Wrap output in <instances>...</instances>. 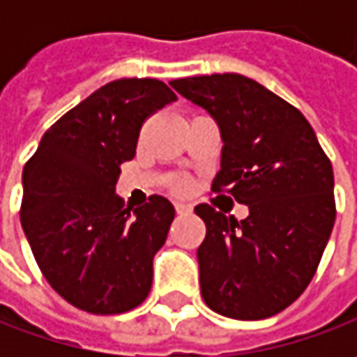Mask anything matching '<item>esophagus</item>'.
<instances>
[{"label": "esophagus", "instance_id": "1", "mask_svg": "<svg viewBox=\"0 0 357 357\" xmlns=\"http://www.w3.org/2000/svg\"><path fill=\"white\" fill-rule=\"evenodd\" d=\"M174 208H176V213L178 214L192 213V206H190V204H186V202H176V204H174Z\"/></svg>", "mask_w": 357, "mask_h": 357}]
</instances>
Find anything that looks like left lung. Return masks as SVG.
<instances>
[{"label": "left lung", "instance_id": "left-lung-1", "mask_svg": "<svg viewBox=\"0 0 357 357\" xmlns=\"http://www.w3.org/2000/svg\"><path fill=\"white\" fill-rule=\"evenodd\" d=\"M171 87L218 125L222 151L213 190L248 206L236 220L208 204L199 246L200 294L216 314L262 320L306 290L330 240L334 172L306 117L238 73L174 79Z\"/></svg>", "mask_w": 357, "mask_h": 357}]
</instances>
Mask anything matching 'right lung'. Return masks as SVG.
I'll list each match as a JSON object with an SVG mask.
<instances>
[{"mask_svg": "<svg viewBox=\"0 0 357 357\" xmlns=\"http://www.w3.org/2000/svg\"><path fill=\"white\" fill-rule=\"evenodd\" d=\"M176 101L158 79H117L45 130L23 169L21 227L53 290L91 314H123L151 292L174 206L153 195L130 213L115 192L144 119Z\"/></svg>", "mask_w": 357, "mask_h": 357, "instance_id": "right-lung-1", "label": "right lung"}]
</instances>
